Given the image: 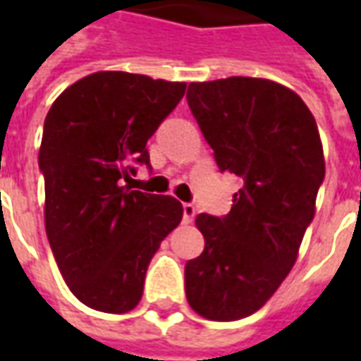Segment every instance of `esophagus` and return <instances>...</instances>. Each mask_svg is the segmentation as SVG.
<instances>
[{"label":"esophagus","mask_w":361,"mask_h":361,"mask_svg":"<svg viewBox=\"0 0 361 361\" xmlns=\"http://www.w3.org/2000/svg\"><path fill=\"white\" fill-rule=\"evenodd\" d=\"M195 214H197L195 204L193 203L183 204V222H185V224H191V222L195 220Z\"/></svg>","instance_id":"esophagus-1"}]
</instances>
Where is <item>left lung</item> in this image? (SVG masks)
<instances>
[{
	"label": "left lung",
	"mask_w": 361,
	"mask_h": 361,
	"mask_svg": "<svg viewBox=\"0 0 361 361\" xmlns=\"http://www.w3.org/2000/svg\"><path fill=\"white\" fill-rule=\"evenodd\" d=\"M188 104L219 170L243 188L228 214L195 219L204 250L185 263V295L199 315L235 321L263 307L294 267L325 180L321 137L302 98L267 79L191 82Z\"/></svg>",
	"instance_id": "8db88e82"
}]
</instances>
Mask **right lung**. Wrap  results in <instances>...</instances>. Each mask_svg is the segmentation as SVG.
I'll return each mask as SVG.
<instances>
[{
    "label": "right lung",
    "instance_id": "right-lung-1",
    "mask_svg": "<svg viewBox=\"0 0 361 361\" xmlns=\"http://www.w3.org/2000/svg\"><path fill=\"white\" fill-rule=\"evenodd\" d=\"M183 94L185 82L100 71L63 90L46 116V234L69 290L92 310H133L150 259L183 216L178 199L123 185L137 166L150 170L147 141Z\"/></svg>",
    "mask_w": 361,
    "mask_h": 361
}]
</instances>
